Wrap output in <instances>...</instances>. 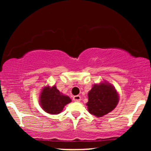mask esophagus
<instances>
[{"label":"esophagus","instance_id":"esophagus-1","mask_svg":"<svg viewBox=\"0 0 151 151\" xmlns=\"http://www.w3.org/2000/svg\"><path fill=\"white\" fill-rule=\"evenodd\" d=\"M73 100L74 101H81V96H79V95H77V96H74L73 97Z\"/></svg>","mask_w":151,"mask_h":151}]
</instances>
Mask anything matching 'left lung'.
Returning a JSON list of instances; mask_svg holds the SVG:
<instances>
[{
  "label": "left lung",
  "mask_w": 151,
  "mask_h": 151,
  "mask_svg": "<svg viewBox=\"0 0 151 151\" xmlns=\"http://www.w3.org/2000/svg\"><path fill=\"white\" fill-rule=\"evenodd\" d=\"M88 111L96 117H101L116 108L119 94L111 84L106 81L94 84L88 93Z\"/></svg>",
  "instance_id": "left-lung-1"
}]
</instances>
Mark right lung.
<instances>
[{
  "mask_svg": "<svg viewBox=\"0 0 151 151\" xmlns=\"http://www.w3.org/2000/svg\"><path fill=\"white\" fill-rule=\"evenodd\" d=\"M71 101V99L62 94L55 85L45 86L40 95V104L45 111L50 114H60Z\"/></svg>",
  "mask_w": 151,
  "mask_h": 151,
  "instance_id": "1",
  "label": "right lung"
}]
</instances>
